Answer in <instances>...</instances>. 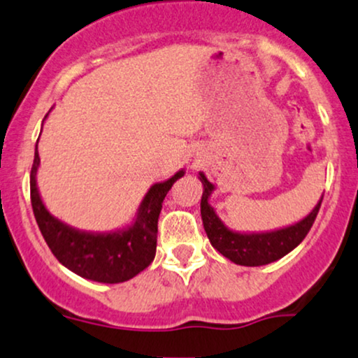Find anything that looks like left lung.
<instances>
[{
	"instance_id": "left-lung-1",
	"label": "left lung",
	"mask_w": 358,
	"mask_h": 358,
	"mask_svg": "<svg viewBox=\"0 0 358 358\" xmlns=\"http://www.w3.org/2000/svg\"><path fill=\"white\" fill-rule=\"evenodd\" d=\"M199 180L203 182L201 217H203L206 234H208L213 248H216L222 256L241 266H263V264L283 258L289 251L295 250L313 226L323 199L322 196L308 216H305L295 224L287 226V228L266 231V233H238V231L229 229L214 211L213 206L209 204V197L216 189L214 184L209 182L203 172H199Z\"/></svg>"
}]
</instances>
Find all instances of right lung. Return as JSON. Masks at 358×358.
Instances as JSON below:
<instances>
[{"mask_svg": "<svg viewBox=\"0 0 358 358\" xmlns=\"http://www.w3.org/2000/svg\"><path fill=\"white\" fill-rule=\"evenodd\" d=\"M38 167L40 155L36 144L29 174L33 214L46 245L63 266L82 278L99 283H122L134 278L152 263L162 201L172 184L182 178L184 169L164 182L154 184L147 191L132 224L108 233H92L66 224L46 209L36 186Z\"/></svg>", "mask_w": 358, "mask_h": 358, "instance_id": "1", "label": "right lung"}]
</instances>
